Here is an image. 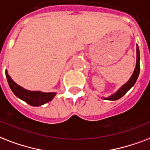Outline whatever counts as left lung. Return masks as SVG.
<instances>
[{
	"instance_id": "8db88e82",
	"label": "left lung",
	"mask_w": 150,
	"mask_h": 150,
	"mask_svg": "<svg viewBox=\"0 0 150 150\" xmlns=\"http://www.w3.org/2000/svg\"><path fill=\"white\" fill-rule=\"evenodd\" d=\"M136 66H135L134 72H133V74H132V76L128 80V81H127V83H125L124 85L121 86L114 94H112V96H109L107 98H103L104 99L111 101L117 100V99H119V98H120L121 97L125 96V94L127 92V91L130 90L134 86V84L136 82L137 79L139 77V72H140V62H140V53H139V48L138 45H137L136 47Z\"/></svg>"
}]
</instances>
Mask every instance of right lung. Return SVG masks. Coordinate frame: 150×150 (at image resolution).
<instances>
[{"mask_svg": "<svg viewBox=\"0 0 150 150\" xmlns=\"http://www.w3.org/2000/svg\"><path fill=\"white\" fill-rule=\"evenodd\" d=\"M7 81L8 85L16 96L18 98L33 106H40L45 103H48L53 99L56 92H42L40 91H29L23 87H21L11 78L8 74V71L5 70Z\"/></svg>", "mask_w": 150, "mask_h": 150, "instance_id": "add662e5", "label": "right lung"}]
</instances>
